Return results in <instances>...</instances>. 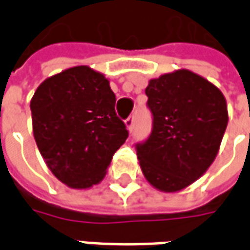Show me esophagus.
I'll return each mask as SVG.
<instances>
[{"label": "esophagus", "instance_id": "1", "mask_svg": "<svg viewBox=\"0 0 250 250\" xmlns=\"http://www.w3.org/2000/svg\"><path fill=\"white\" fill-rule=\"evenodd\" d=\"M134 125H135V119H134V116H130L128 119H125V125H127L128 131L134 130Z\"/></svg>", "mask_w": 250, "mask_h": 250}]
</instances>
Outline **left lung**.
<instances>
[{
	"instance_id": "left-lung-1",
	"label": "left lung",
	"mask_w": 250,
	"mask_h": 250,
	"mask_svg": "<svg viewBox=\"0 0 250 250\" xmlns=\"http://www.w3.org/2000/svg\"><path fill=\"white\" fill-rule=\"evenodd\" d=\"M146 95L152 131L136 145L142 171L158 190L179 191L202 177L217 157L228 125L225 96L188 69L150 80Z\"/></svg>"
}]
</instances>
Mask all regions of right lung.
Returning <instances> with one entry per match:
<instances>
[{
    "label": "right lung",
    "mask_w": 250,
    "mask_h": 250,
    "mask_svg": "<svg viewBox=\"0 0 250 250\" xmlns=\"http://www.w3.org/2000/svg\"><path fill=\"white\" fill-rule=\"evenodd\" d=\"M109 82L87 65L48 77L30 102L33 135L53 175L72 188H88L107 173L127 139L115 112Z\"/></svg>",
    "instance_id": "obj_1"
}]
</instances>
